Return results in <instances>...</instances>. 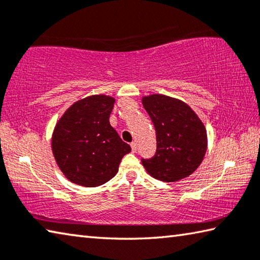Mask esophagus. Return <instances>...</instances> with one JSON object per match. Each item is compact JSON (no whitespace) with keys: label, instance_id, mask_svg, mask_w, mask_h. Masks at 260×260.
<instances>
[{"label":"esophagus","instance_id":"34e87169","mask_svg":"<svg viewBox=\"0 0 260 260\" xmlns=\"http://www.w3.org/2000/svg\"><path fill=\"white\" fill-rule=\"evenodd\" d=\"M131 148H132V151L136 152V149H138V144H136V142H132L131 143Z\"/></svg>","mask_w":260,"mask_h":260}]
</instances>
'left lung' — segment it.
I'll return each mask as SVG.
<instances>
[{
	"label": "left lung",
	"mask_w": 260,
	"mask_h": 260,
	"mask_svg": "<svg viewBox=\"0 0 260 260\" xmlns=\"http://www.w3.org/2000/svg\"><path fill=\"white\" fill-rule=\"evenodd\" d=\"M142 104L156 129L157 150L142 165L152 178L175 182L193 173L208 148L205 126L182 101L161 94L143 96Z\"/></svg>",
	"instance_id": "1"
}]
</instances>
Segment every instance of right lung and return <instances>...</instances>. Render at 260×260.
Returning a JSON list of instances; mask_svg holds the SVG:
<instances>
[{
	"mask_svg": "<svg viewBox=\"0 0 260 260\" xmlns=\"http://www.w3.org/2000/svg\"><path fill=\"white\" fill-rule=\"evenodd\" d=\"M114 99L91 95L73 103L57 122L51 138L55 160L70 181L98 187L118 172L131 147L110 125Z\"/></svg>",
	"mask_w": 260,
	"mask_h": 260,
	"instance_id": "add662e5",
	"label": "right lung"
}]
</instances>
